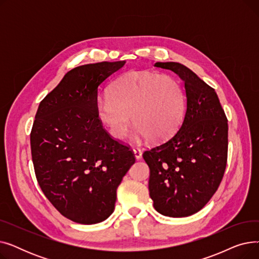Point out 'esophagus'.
<instances>
[{
  "mask_svg": "<svg viewBox=\"0 0 259 259\" xmlns=\"http://www.w3.org/2000/svg\"><path fill=\"white\" fill-rule=\"evenodd\" d=\"M133 153H134V156L137 159H141L142 158V151L141 149L139 148H133Z\"/></svg>",
  "mask_w": 259,
  "mask_h": 259,
  "instance_id": "esophagus-1",
  "label": "esophagus"
}]
</instances>
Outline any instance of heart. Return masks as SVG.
<instances>
[{"instance_id":"1","label":"heart","mask_w":259,"mask_h":259,"mask_svg":"<svg viewBox=\"0 0 259 259\" xmlns=\"http://www.w3.org/2000/svg\"><path fill=\"white\" fill-rule=\"evenodd\" d=\"M185 93L178 79L168 74L129 71L117 77L109 95L95 104L98 118L115 139L127 134L131 117L142 137L160 141L182 120Z\"/></svg>"}]
</instances>
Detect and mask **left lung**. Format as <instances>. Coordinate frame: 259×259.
Here are the masks:
<instances>
[{
	"instance_id": "obj_1",
	"label": "left lung",
	"mask_w": 259,
	"mask_h": 259,
	"mask_svg": "<svg viewBox=\"0 0 259 259\" xmlns=\"http://www.w3.org/2000/svg\"><path fill=\"white\" fill-rule=\"evenodd\" d=\"M185 81L187 106L181 128L170 139L146 150L150 169L149 192L157 212L190 216L207 205L227 166L228 119L215 90L186 66L155 63Z\"/></svg>"
}]
</instances>
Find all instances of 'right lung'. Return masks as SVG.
I'll return each instance as SVG.
<instances>
[{
  "mask_svg": "<svg viewBox=\"0 0 259 259\" xmlns=\"http://www.w3.org/2000/svg\"><path fill=\"white\" fill-rule=\"evenodd\" d=\"M125 63L73 68L37 108L30 133L36 180L53 207L74 223L98 224L112 214L117 187L135 161L95 112L99 88Z\"/></svg>",
  "mask_w": 259,
  "mask_h": 259,
  "instance_id": "obj_1",
  "label": "right lung"
}]
</instances>
